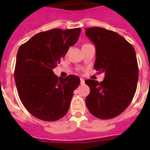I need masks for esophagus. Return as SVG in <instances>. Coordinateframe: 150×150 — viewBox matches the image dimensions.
<instances>
[{"instance_id":"1","label":"esophagus","mask_w":150,"mask_h":150,"mask_svg":"<svg viewBox=\"0 0 150 150\" xmlns=\"http://www.w3.org/2000/svg\"><path fill=\"white\" fill-rule=\"evenodd\" d=\"M84 83H85L84 79H83V78H81V84L83 85V84H84Z\"/></svg>"}]
</instances>
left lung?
<instances>
[{"instance_id": "left-lung-1", "label": "left lung", "mask_w": 150, "mask_h": 150, "mask_svg": "<svg viewBox=\"0 0 150 150\" xmlns=\"http://www.w3.org/2000/svg\"><path fill=\"white\" fill-rule=\"evenodd\" d=\"M86 35L96 47L94 69L105 74L100 83L91 79L85 81L90 88L86 104L97 118H113L129 106L137 91L139 67L135 50L112 30L86 28Z\"/></svg>"}]
</instances>
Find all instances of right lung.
I'll return each instance as SVG.
<instances>
[{"mask_svg": "<svg viewBox=\"0 0 150 150\" xmlns=\"http://www.w3.org/2000/svg\"><path fill=\"white\" fill-rule=\"evenodd\" d=\"M81 32V28L40 32L19 47L15 83L21 102L34 117L55 121L67 112L81 80L74 75L58 78L53 69L76 43Z\"/></svg>", "mask_w": 150, "mask_h": 150, "instance_id": "add662e5", "label": "right lung"}]
</instances>
